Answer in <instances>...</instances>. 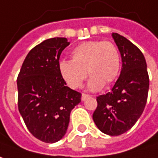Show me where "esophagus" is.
<instances>
[{"label":"esophagus","mask_w":158,"mask_h":158,"mask_svg":"<svg viewBox=\"0 0 158 158\" xmlns=\"http://www.w3.org/2000/svg\"><path fill=\"white\" fill-rule=\"evenodd\" d=\"M90 96L88 95V94H85V93H82V96H81V100L82 101H85L87 98H89Z\"/></svg>","instance_id":"1"}]
</instances>
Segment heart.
I'll list each match as a JSON object with an SVG mask.
<instances>
[{
  "label": "heart",
  "mask_w": 158,
  "mask_h": 158,
  "mask_svg": "<svg viewBox=\"0 0 158 158\" xmlns=\"http://www.w3.org/2000/svg\"><path fill=\"white\" fill-rule=\"evenodd\" d=\"M118 49L110 41L91 40L78 45L72 51V60H61L59 71L69 87L79 88L88 74L87 89L98 92L113 82L119 73Z\"/></svg>",
  "instance_id": "b5f03b06"
}]
</instances>
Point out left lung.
<instances>
[{
    "label": "left lung",
    "instance_id": "1",
    "mask_svg": "<svg viewBox=\"0 0 158 158\" xmlns=\"http://www.w3.org/2000/svg\"><path fill=\"white\" fill-rule=\"evenodd\" d=\"M122 60L120 75L111 91L97 97L93 118L102 132L118 136L126 132L141 117L149 92L145 58L129 40L112 33Z\"/></svg>",
    "mask_w": 158,
    "mask_h": 158
}]
</instances>
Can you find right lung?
<instances>
[{
    "label": "right lung",
    "instance_id": "obj_1",
    "mask_svg": "<svg viewBox=\"0 0 158 158\" xmlns=\"http://www.w3.org/2000/svg\"><path fill=\"white\" fill-rule=\"evenodd\" d=\"M66 38H52L34 47L26 57L17 78L18 107L32 135L45 143L65 136L72 110L81 94L66 86L59 71Z\"/></svg>",
    "mask_w": 158,
    "mask_h": 158
}]
</instances>
